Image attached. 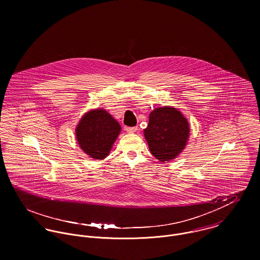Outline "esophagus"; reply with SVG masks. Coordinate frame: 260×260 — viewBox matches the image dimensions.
<instances>
[{
  "label": "esophagus",
  "instance_id": "1",
  "mask_svg": "<svg viewBox=\"0 0 260 260\" xmlns=\"http://www.w3.org/2000/svg\"><path fill=\"white\" fill-rule=\"evenodd\" d=\"M125 130L128 133H134L138 130V127L137 126H135V127H125Z\"/></svg>",
  "mask_w": 260,
  "mask_h": 260
}]
</instances>
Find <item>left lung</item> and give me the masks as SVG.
I'll use <instances>...</instances> for the list:
<instances>
[{
	"mask_svg": "<svg viewBox=\"0 0 260 260\" xmlns=\"http://www.w3.org/2000/svg\"><path fill=\"white\" fill-rule=\"evenodd\" d=\"M144 136L156 159L161 162L170 161L185 147L189 137V124L176 108H156L149 115Z\"/></svg>",
	"mask_w": 260,
	"mask_h": 260,
	"instance_id": "left-lung-1",
	"label": "left lung"
}]
</instances>
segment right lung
I'll list each match as a JSON object with an SVG mask.
<instances>
[{
    "label": "right lung",
    "mask_w": 260,
    "mask_h": 260,
    "mask_svg": "<svg viewBox=\"0 0 260 260\" xmlns=\"http://www.w3.org/2000/svg\"><path fill=\"white\" fill-rule=\"evenodd\" d=\"M121 127L103 109L86 113L76 128V137L81 149L94 159H104L110 152Z\"/></svg>",
    "instance_id": "1"
}]
</instances>
